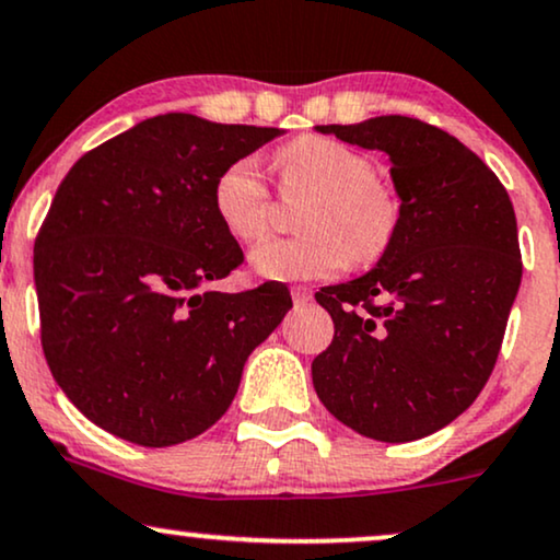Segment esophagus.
<instances>
[{"label":"esophagus","mask_w":560,"mask_h":560,"mask_svg":"<svg viewBox=\"0 0 560 560\" xmlns=\"http://www.w3.org/2000/svg\"><path fill=\"white\" fill-rule=\"evenodd\" d=\"M292 300L294 305H307V302L313 300V292H310L307 287H292Z\"/></svg>","instance_id":"34e87169"}]
</instances>
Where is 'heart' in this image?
<instances>
[{"mask_svg":"<svg viewBox=\"0 0 560 560\" xmlns=\"http://www.w3.org/2000/svg\"><path fill=\"white\" fill-rule=\"evenodd\" d=\"M279 190L300 208V237L255 247L253 268L273 281L328 279L347 262L370 266L394 245L404 200L396 185L373 172V161L345 140L300 135L273 156ZM213 211L237 242L253 245L271 229L273 195L253 156L234 159L213 182Z\"/></svg>","mask_w":560,"mask_h":560,"instance_id":"obj_1","label":"heart"}]
</instances>
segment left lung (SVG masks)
I'll use <instances>...</instances> for the list:
<instances>
[{"instance_id": "1", "label": "left lung", "mask_w": 560, "mask_h": 560, "mask_svg": "<svg viewBox=\"0 0 560 560\" xmlns=\"http://www.w3.org/2000/svg\"><path fill=\"white\" fill-rule=\"evenodd\" d=\"M318 130L386 151L404 213L373 271L315 294L334 320L315 394L360 435L417 441L456 420L493 373L522 281L514 206L477 153L422 119Z\"/></svg>"}]
</instances>
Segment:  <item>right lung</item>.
<instances>
[{
	"label": "right lung",
	"mask_w": 560,
	"mask_h": 560,
	"mask_svg": "<svg viewBox=\"0 0 560 560\" xmlns=\"http://www.w3.org/2000/svg\"><path fill=\"white\" fill-rule=\"evenodd\" d=\"M279 132L161 114L88 151L57 187L33 245L42 347L106 433L151 448L203 433L292 307L276 281L211 289L245 260L213 182Z\"/></svg>",
	"instance_id": "1"
}]
</instances>
